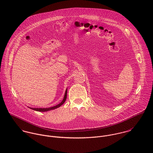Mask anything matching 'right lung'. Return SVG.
Masks as SVG:
<instances>
[{
  "instance_id": "add662e5",
  "label": "right lung",
  "mask_w": 153,
  "mask_h": 153,
  "mask_svg": "<svg viewBox=\"0 0 153 153\" xmlns=\"http://www.w3.org/2000/svg\"><path fill=\"white\" fill-rule=\"evenodd\" d=\"M66 97H67V89L66 90L65 94V95H64V98L62 100V101L58 105H56V106H53L52 107H50V108H29L30 109H33V110H35V111H40V112H45V111H50V110H52V109H56L58 107H59L60 106H61L65 102L66 99Z\"/></svg>"
}]
</instances>
